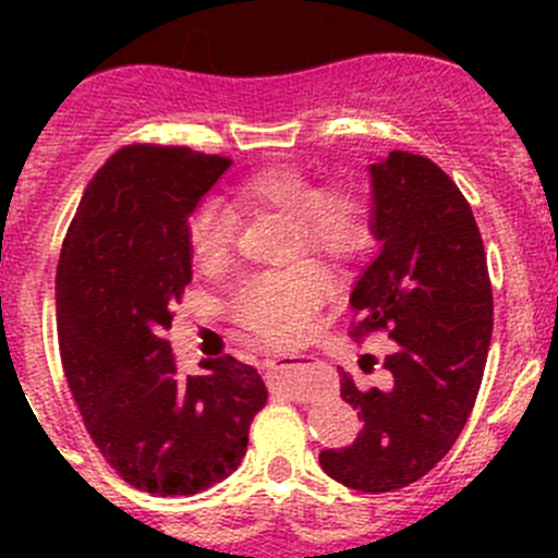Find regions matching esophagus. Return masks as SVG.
<instances>
[{"mask_svg":"<svg viewBox=\"0 0 558 558\" xmlns=\"http://www.w3.org/2000/svg\"><path fill=\"white\" fill-rule=\"evenodd\" d=\"M302 367V362H296V359H278V362L269 364V388L278 393H286V397L296 399V402H311L315 399V391L311 388H302L294 384V378H291V369Z\"/></svg>","mask_w":558,"mask_h":558,"instance_id":"esophagus-1","label":"esophagus"}]
</instances>
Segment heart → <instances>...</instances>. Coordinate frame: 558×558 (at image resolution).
Wrapping results in <instances>:
<instances>
[{
  "label": "heart",
  "instance_id": "obj_1",
  "mask_svg": "<svg viewBox=\"0 0 558 558\" xmlns=\"http://www.w3.org/2000/svg\"><path fill=\"white\" fill-rule=\"evenodd\" d=\"M240 213H278L291 223V247L329 262H348L369 240L367 199L348 180L315 185L313 174L294 165H272L251 172L232 189ZM238 218L205 202L185 223L191 258L202 272L218 269L232 253ZM326 294L318 267L300 262L283 269L245 275L229 291V313L251 335L289 340L300 335Z\"/></svg>",
  "mask_w": 558,
  "mask_h": 558
}]
</instances>
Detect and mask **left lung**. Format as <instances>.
Instances as JSON below:
<instances>
[{
    "mask_svg": "<svg viewBox=\"0 0 558 558\" xmlns=\"http://www.w3.org/2000/svg\"><path fill=\"white\" fill-rule=\"evenodd\" d=\"M380 253L351 294V337L386 331L393 384L340 393L364 421L345 448L320 451L326 475L356 492H397L424 477L464 429L486 369L494 296L470 202L435 161L391 150L369 167Z\"/></svg>",
    "mask_w": 558,
    "mask_h": 558,
    "instance_id": "1",
    "label": "left lung"
}]
</instances>
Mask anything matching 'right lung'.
<instances>
[{"label":"right lung","mask_w":558,"mask_h":558,"mask_svg":"<svg viewBox=\"0 0 558 558\" xmlns=\"http://www.w3.org/2000/svg\"><path fill=\"white\" fill-rule=\"evenodd\" d=\"M232 159L123 145L94 174L56 269L66 384L107 464L140 492L191 497L232 475L267 386L234 356L183 375L167 340L191 283L185 223Z\"/></svg>","instance_id":"right-lung-1"}]
</instances>
